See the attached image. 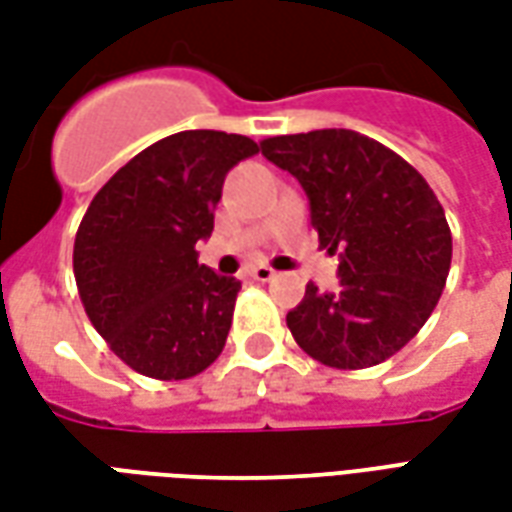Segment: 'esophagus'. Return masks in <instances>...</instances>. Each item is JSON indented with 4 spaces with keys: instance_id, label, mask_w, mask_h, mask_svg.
I'll use <instances>...</instances> for the list:
<instances>
[{
    "instance_id": "obj_1",
    "label": "esophagus",
    "mask_w": 512,
    "mask_h": 512,
    "mask_svg": "<svg viewBox=\"0 0 512 512\" xmlns=\"http://www.w3.org/2000/svg\"><path fill=\"white\" fill-rule=\"evenodd\" d=\"M249 277L255 279V282H268V279L277 277V271H274V268H268V266H252V268H249Z\"/></svg>"
}]
</instances>
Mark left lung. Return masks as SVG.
<instances>
[{
	"label": "left lung",
	"mask_w": 512,
	"mask_h": 512,
	"mask_svg": "<svg viewBox=\"0 0 512 512\" xmlns=\"http://www.w3.org/2000/svg\"><path fill=\"white\" fill-rule=\"evenodd\" d=\"M263 156L299 180L323 249L340 255V290L307 285L288 329L337 370L381 365L425 326L450 274L452 235L428 180L348 128L271 136Z\"/></svg>",
	"instance_id": "obj_1"
}]
</instances>
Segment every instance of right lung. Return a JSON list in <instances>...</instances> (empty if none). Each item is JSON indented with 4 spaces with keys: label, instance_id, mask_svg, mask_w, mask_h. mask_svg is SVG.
<instances>
[{
    "label": "right lung",
    "instance_id": "1",
    "mask_svg": "<svg viewBox=\"0 0 512 512\" xmlns=\"http://www.w3.org/2000/svg\"><path fill=\"white\" fill-rule=\"evenodd\" d=\"M257 142L180 131L145 147L106 180L73 244L84 312L131 370L183 381L216 362L241 282L197 263L227 172Z\"/></svg>",
    "mask_w": 512,
    "mask_h": 512
}]
</instances>
